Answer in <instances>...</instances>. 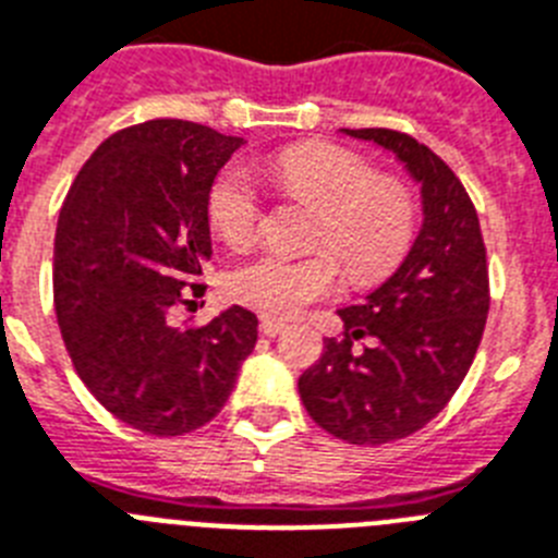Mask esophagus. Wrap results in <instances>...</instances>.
<instances>
[{
    "label": "esophagus",
    "instance_id": "obj_1",
    "mask_svg": "<svg viewBox=\"0 0 558 558\" xmlns=\"http://www.w3.org/2000/svg\"><path fill=\"white\" fill-rule=\"evenodd\" d=\"M283 329H287V323L283 320H275V317H264V320H260V331H264L266 337H278Z\"/></svg>",
    "mask_w": 558,
    "mask_h": 558
}]
</instances>
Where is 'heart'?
<instances>
[{"mask_svg":"<svg viewBox=\"0 0 558 558\" xmlns=\"http://www.w3.org/2000/svg\"><path fill=\"white\" fill-rule=\"evenodd\" d=\"M264 172L283 198L317 209L308 243L331 251L351 283H377L409 255L420 218L414 192L400 178L377 175L357 153L326 142L292 144L275 153ZM260 215L264 207L246 172L232 167L215 181L209 221L229 246H250ZM330 256L250 257L229 275V294L260 315L292 317L337 289L340 267Z\"/></svg>","mask_w":558,"mask_h":558,"instance_id":"heart-1","label":"heart"}]
</instances>
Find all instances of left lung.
<instances>
[{"label": "left lung", "mask_w": 558, "mask_h": 558, "mask_svg": "<svg viewBox=\"0 0 558 558\" xmlns=\"http://www.w3.org/2000/svg\"><path fill=\"white\" fill-rule=\"evenodd\" d=\"M391 149L423 186V229L400 269L357 306L340 308L343 337H326L298 380L308 416L351 446L411 437L446 409L480 349L490 306L476 209L437 153L397 130H345ZM368 339L363 350L353 343Z\"/></svg>", "instance_id": "1"}]
</instances>
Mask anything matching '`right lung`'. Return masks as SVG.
Here are the masks:
<instances>
[{"mask_svg": "<svg viewBox=\"0 0 558 558\" xmlns=\"http://www.w3.org/2000/svg\"><path fill=\"white\" fill-rule=\"evenodd\" d=\"M243 138L181 119L112 133L59 213L53 303L73 368L112 416L153 437L207 425L257 340L232 306L207 326H172L204 294L213 255L209 190Z\"/></svg>", "mask_w": 558, "mask_h": 558, "instance_id": "add662e5", "label": "right lung"}]
</instances>
